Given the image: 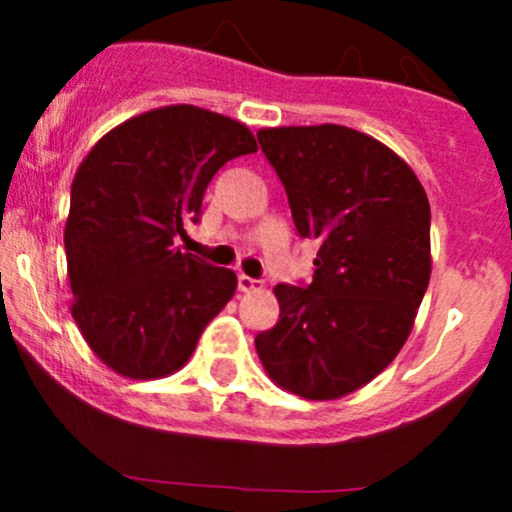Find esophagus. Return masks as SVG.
<instances>
[{"mask_svg":"<svg viewBox=\"0 0 512 512\" xmlns=\"http://www.w3.org/2000/svg\"><path fill=\"white\" fill-rule=\"evenodd\" d=\"M237 287H240L242 292H250V289H260L262 282L255 280V277H247L245 272H240V275H237Z\"/></svg>","mask_w":512,"mask_h":512,"instance_id":"1","label":"esophagus"}]
</instances>
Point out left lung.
<instances>
[{"label": "left lung", "instance_id": "obj_1", "mask_svg": "<svg viewBox=\"0 0 512 512\" xmlns=\"http://www.w3.org/2000/svg\"><path fill=\"white\" fill-rule=\"evenodd\" d=\"M299 237L319 240L309 285H277L280 322L255 337L267 374L312 401L369 384L401 352L431 280V208L414 170L347 126L257 133Z\"/></svg>", "mask_w": 512, "mask_h": 512}]
</instances>
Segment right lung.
<instances>
[{
    "label": "right lung",
    "instance_id": "obj_1",
    "mask_svg": "<svg viewBox=\"0 0 512 512\" xmlns=\"http://www.w3.org/2000/svg\"><path fill=\"white\" fill-rule=\"evenodd\" d=\"M247 126L165 106L101 138L71 183L64 230L74 314L94 354L128 379L178 371L237 277L173 245L198 223L213 175L255 153Z\"/></svg>",
    "mask_w": 512,
    "mask_h": 512
}]
</instances>
